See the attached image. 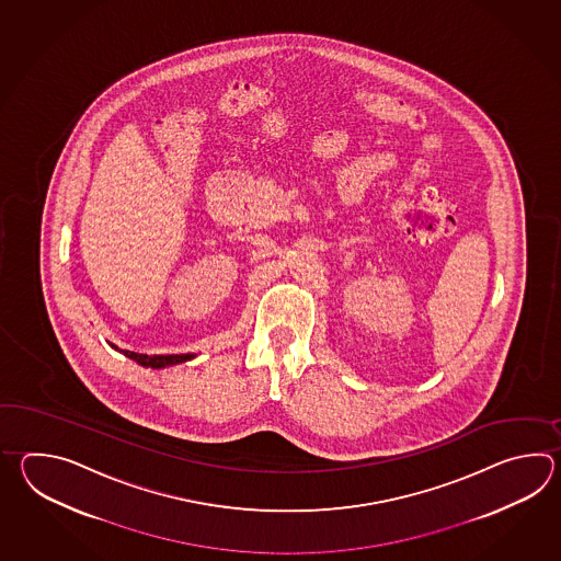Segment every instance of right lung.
<instances>
[{"instance_id": "add662e5", "label": "right lung", "mask_w": 561, "mask_h": 561, "mask_svg": "<svg viewBox=\"0 0 561 561\" xmlns=\"http://www.w3.org/2000/svg\"><path fill=\"white\" fill-rule=\"evenodd\" d=\"M112 348L124 353L126 357L136 360L138 365L152 367V369H164V367H170V365H179V363L194 358V355H191V353H188V355H140V353H134V351H122V348H118L116 345H112Z\"/></svg>"}]
</instances>
